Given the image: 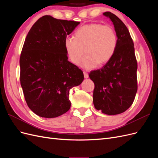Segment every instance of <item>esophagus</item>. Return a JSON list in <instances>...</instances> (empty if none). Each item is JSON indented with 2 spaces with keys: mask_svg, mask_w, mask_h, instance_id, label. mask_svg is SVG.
Masks as SVG:
<instances>
[{
  "mask_svg": "<svg viewBox=\"0 0 158 158\" xmlns=\"http://www.w3.org/2000/svg\"><path fill=\"white\" fill-rule=\"evenodd\" d=\"M84 78H88V74L87 72H84Z\"/></svg>",
  "mask_w": 158,
  "mask_h": 158,
  "instance_id": "esophagus-1",
  "label": "esophagus"
}]
</instances>
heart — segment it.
Returning a JSON list of instances; mask_svg holds the SVG:
<instances>
[{"label": "heart", "instance_id": "b5f03b06", "mask_svg": "<svg viewBox=\"0 0 158 158\" xmlns=\"http://www.w3.org/2000/svg\"><path fill=\"white\" fill-rule=\"evenodd\" d=\"M117 45V36L113 27L99 23L80 27L76 31L75 37H67L64 40L66 54L76 65L80 64L85 49L87 55L81 65L85 69L107 63L113 56Z\"/></svg>", "mask_w": 158, "mask_h": 158}]
</instances>
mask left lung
<instances>
[{"label":"left lung","instance_id":"1","mask_svg":"<svg viewBox=\"0 0 158 158\" xmlns=\"http://www.w3.org/2000/svg\"><path fill=\"white\" fill-rule=\"evenodd\" d=\"M103 15L113 23L118 38L117 48L112 58L101 69L91 71L89 77L95 85V108L113 115L125 112L135 100L138 65L134 43L125 23L111 12Z\"/></svg>","mask_w":158,"mask_h":158}]
</instances>
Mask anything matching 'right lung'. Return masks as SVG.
<instances>
[{"label": "right lung", "instance_id": "add662e5", "mask_svg": "<svg viewBox=\"0 0 158 158\" xmlns=\"http://www.w3.org/2000/svg\"><path fill=\"white\" fill-rule=\"evenodd\" d=\"M79 23L44 16L26 37L20 58V84L27 106L41 117L67 112L70 89L84 80L83 72L68 60L64 47L66 36Z\"/></svg>", "mask_w": 158, "mask_h": 158}]
</instances>
